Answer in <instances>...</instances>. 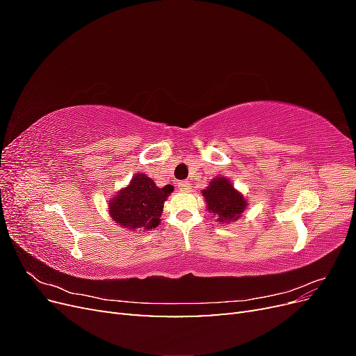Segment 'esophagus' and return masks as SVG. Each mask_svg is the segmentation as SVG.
<instances>
[{
    "label": "esophagus",
    "instance_id": "34e87169",
    "mask_svg": "<svg viewBox=\"0 0 356 356\" xmlns=\"http://www.w3.org/2000/svg\"><path fill=\"white\" fill-rule=\"evenodd\" d=\"M190 187H191V186H190L188 181H181L179 184H178V190H179V191H188Z\"/></svg>",
    "mask_w": 356,
    "mask_h": 356
}]
</instances>
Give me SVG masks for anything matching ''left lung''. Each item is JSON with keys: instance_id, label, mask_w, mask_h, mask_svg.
<instances>
[{"instance_id": "left-lung-1", "label": "left lung", "mask_w": 356, "mask_h": 356, "mask_svg": "<svg viewBox=\"0 0 356 356\" xmlns=\"http://www.w3.org/2000/svg\"><path fill=\"white\" fill-rule=\"evenodd\" d=\"M204 200L212 215H217L220 222H230L238 220L246 208V200L239 191H236L229 179L222 177L209 182V187L203 190Z\"/></svg>"}]
</instances>
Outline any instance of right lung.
<instances>
[{
  "mask_svg": "<svg viewBox=\"0 0 356 356\" xmlns=\"http://www.w3.org/2000/svg\"><path fill=\"white\" fill-rule=\"evenodd\" d=\"M172 191V186L160 188L145 174H138L132 178L131 184L110 202V215L124 229L153 230L160 222L163 203Z\"/></svg>",
  "mask_w": 356,
  "mask_h": 356,
  "instance_id": "right-lung-1",
  "label": "right lung"
}]
</instances>
